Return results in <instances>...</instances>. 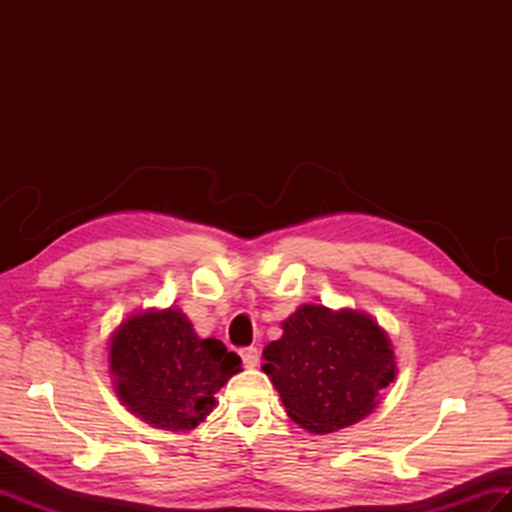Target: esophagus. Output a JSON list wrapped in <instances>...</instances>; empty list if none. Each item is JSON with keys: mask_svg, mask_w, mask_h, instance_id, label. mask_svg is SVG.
Listing matches in <instances>:
<instances>
[{"mask_svg": "<svg viewBox=\"0 0 512 512\" xmlns=\"http://www.w3.org/2000/svg\"><path fill=\"white\" fill-rule=\"evenodd\" d=\"M242 358H244V365L246 367H257L259 365V352L257 347H246V350H242Z\"/></svg>", "mask_w": 512, "mask_h": 512, "instance_id": "34e87169", "label": "esophagus"}]
</instances>
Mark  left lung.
I'll list each match as a JSON object with an SVG mask.
<instances>
[{
  "mask_svg": "<svg viewBox=\"0 0 512 512\" xmlns=\"http://www.w3.org/2000/svg\"><path fill=\"white\" fill-rule=\"evenodd\" d=\"M281 330L262 369L288 416L317 436L367 418L398 374L389 334L363 310L303 303Z\"/></svg>",
  "mask_w": 512,
  "mask_h": 512,
  "instance_id": "8db88e82",
  "label": "left lung"
}]
</instances>
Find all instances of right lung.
<instances>
[{
    "label": "right lung",
    "mask_w": 512,
    "mask_h": 512,
    "mask_svg": "<svg viewBox=\"0 0 512 512\" xmlns=\"http://www.w3.org/2000/svg\"><path fill=\"white\" fill-rule=\"evenodd\" d=\"M114 394L149 427L189 433L215 407V394L242 372V358L202 339L180 308L129 314L107 343Z\"/></svg>",
    "instance_id": "add662e5"
}]
</instances>
